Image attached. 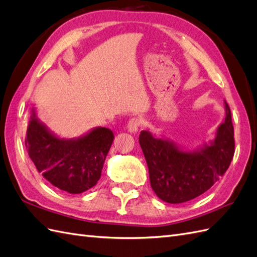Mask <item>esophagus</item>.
Wrapping results in <instances>:
<instances>
[{
  "label": "esophagus",
  "instance_id": "obj_1",
  "mask_svg": "<svg viewBox=\"0 0 257 257\" xmlns=\"http://www.w3.org/2000/svg\"><path fill=\"white\" fill-rule=\"evenodd\" d=\"M141 124H142V120L139 117L131 118L128 122V126H127L128 131L131 134H136V133H138V130H139V128L141 127Z\"/></svg>",
  "mask_w": 257,
  "mask_h": 257
}]
</instances>
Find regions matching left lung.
I'll use <instances>...</instances> for the list:
<instances>
[{
    "label": "left lung",
    "mask_w": 257,
    "mask_h": 257,
    "mask_svg": "<svg viewBox=\"0 0 257 257\" xmlns=\"http://www.w3.org/2000/svg\"><path fill=\"white\" fill-rule=\"evenodd\" d=\"M225 121L215 138L193 151L159 138L149 130L139 136L148 164L151 187L161 200L178 204L203 194L226 173L234 153L231 113L226 101Z\"/></svg>",
    "instance_id": "1"
}]
</instances>
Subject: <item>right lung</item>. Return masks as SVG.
I'll return each mask as SVG.
<instances>
[{
    "label": "right lung",
    "mask_w": 257,
    "mask_h": 257,
    "mask_svg": "<svg viewBox=\"0 0 257 257\" xmlns=\"http://www.w3.org/2000/svg\"><path fill=\"white\" fill-rule=\"evenodd\" d=\"M113 141V131L105 127L78 138H60L39 119L34 107L25 144L45 179L63 191L79 194L96 185Z\"/></svg>",
    "instance_id": "1"
}]
</instances>
